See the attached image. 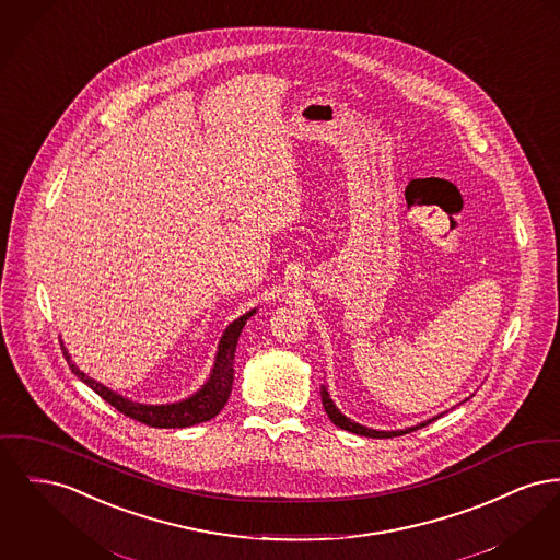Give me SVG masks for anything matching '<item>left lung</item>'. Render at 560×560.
Returning <instances> with one entry per match:
<instances>
[{
  "instance_id": "left-lung-1",
  "label": "left lung",
  "mask_w": 560,
  "mask_h": 560,
  "mask_svg": "<svg viewBox=\"0 0 560 560\" xmlns=\"http://www.w3.org/2000/svg\"><path fill=\"white\" fill-rule=\"evenodd\" d=\"M322 401H324V408H326V412H328L329 421H331L336 428L345 429V431H351V433H358V435H365V438H394V435H404V433H410V431H415V429L425 428L428 423L435 421L438 417H442V415H438V417L428 419V421H423V423H417V425H412V428L392 429V431H385V429L365 428V425H360V423L351 421L349 417H345V415L336 408V404L331 401V397H329L328 387H326V385H322Z\"/></svg>"
}]
</instances>
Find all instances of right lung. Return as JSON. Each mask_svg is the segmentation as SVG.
<instances>
[{
  "label": "right lung",
  "instance_id": "obj_1",
  "mask_svg": "<svg viewBox=\"0 0 560 560\" xmlns=\"http://www.w3.org/2000/svg\"><path fill=\"white\" fill-rule=\"evenodd\" d=\"M258 308H249L247 313H243L238 319L231 322L220 342H218V351H215V362L209 372V378L200 385V389L195 392L179 401H168V404H141L135 401L131 397L112 392L109 387H105L100 381L91 378L89 374H84L75 362H71V355L67 351L66 345L61 342L63 355L67 363L71 368V372L86 383L95 394L101 395L107 404H112L116 410H120L122 415L131 417L139 423H145L148 428L177 429L192 428L197 423L211 421L215 415H220V410L224 408V404L229 401L232 392V381H234V351H236V342L238 336L245 328L247 319L256 313Z\"/></svg>",
  "mask_w": 560,
  "mask_h": 560
}]
</instances>
